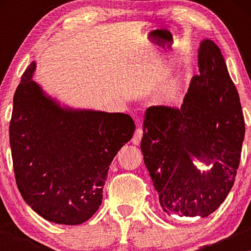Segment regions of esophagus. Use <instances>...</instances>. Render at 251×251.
Segmentation results:
<instances>
[{"mask_svg": "<svg viewBox=\"0 0 251 251\" xmlns=\"http://www.w3.org/2000/svg\"><path fill=\"white\" fill-rule=\"evenodd\" d=\"M143 134H144L143 128H141V127H137L133 135V138H131V142H133L134 145H139V143H141V141H142Z\"/></svg>", "mask_w": 251, "mask_h": 251, "instance_id": "34e87169", "label": "esophagus"}]
</instances>
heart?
Masks as SVG:
<instances>
[{"mask_svg": "<svg viewBox=\"0 0 251 251\" xmlns=\"http://www.w3.org/2000/svg\"><path fill=\"white\" fill-rule=\"evenodd\" d=\"M180 85H181L180 82H176L173 85L171 90H169V92L167 93V99H169V100L175 99V97L178 95V93H179V91H180Z\"/></svg>", "mask_w": 251, "mask_h": 251, "instance_id": "heart-1", "label": "heart"}]
</instances>
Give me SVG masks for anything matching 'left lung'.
<instances>
[{
	"mask_svg": "<svg viewBox=\"0 0 251 251\" xmlns=\"http://www.w3.org/2000/svg\"><path fill=\"white\" fill-rule=\"evenodd\" d=\"M201 74L190 80L180 108L151 106L141 148L159 203L168 215L207 217L235 182L245 137L237 88L222 50L209 39L198 52ZM194 158L213 164L201 173Z\"/></svg>",
	"mask_w": 251,
	"mask_h": 251,
	"instance_id": "obj_1",
	"label": "left lung"
}]
</instances>
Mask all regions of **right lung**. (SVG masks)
Listing matches in <instances>:
<instances>
[{
	"mask_svg": "<svg viewBox=\"0 0 251 251\" xmlns=\"http://www.w3.org/2000/svg\"><path fill=\"white\" fill-rule=\"evenodd\" d=\"M24 72L13 99L10 144L16 185L28 206L55 224L79 225L103 199L107 172L130 141L135 123L123 113L62 108Z\"/></svg>",
	"mask_w": 251,
	"mask_h": 251,
	"instance_id": "1",
	"label": "right lung"
}]
</instances>
